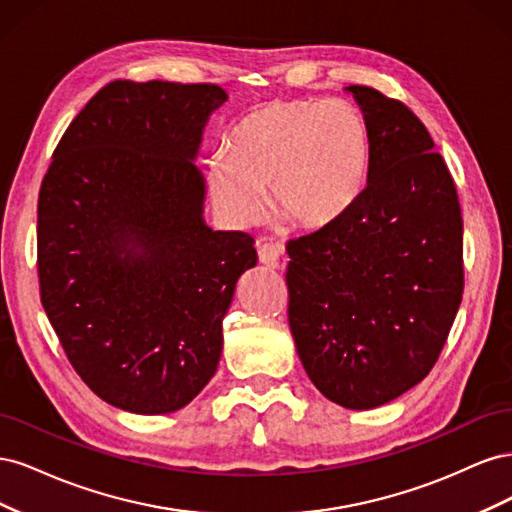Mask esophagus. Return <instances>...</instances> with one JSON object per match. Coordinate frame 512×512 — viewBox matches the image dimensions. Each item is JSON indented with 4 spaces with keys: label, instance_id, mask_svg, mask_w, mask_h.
Segmentation results:
<instances>
[{
    "label": "esophagus",
    "instance_id": "esophagus-1",
    "mask_svg": "<svg viewBox=\"0 0 512 512\" xmlns=\"http://www.w3.org/2000/svg\"><path fill=\"white\" fill-rule=\"evenodd\" d=\"M282 254H284V247L280 243H260L258 245V260L267 267L280 265Z\"/></svg>",
    "mask_w": 512,
    "mask_h": 512
}]
</instances>
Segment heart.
<instances>
[{
  "label": "heart",
  "mask_w": 512,
  "mask_h": 512,
  "mask_svg": "<svg viewBox=\"0 0 512 512\" xmlns=\"http://www.w3.org/2000/svg\"><path fill=\"white\" fill-rule=\"evenodd\" d=\"M374 166V138L359 106L344 100H273L243 115L228 153L207 164L213 205L237 226L275 213L294 228L322 230L359 203Z\"/></svg>",
  "instance_id": "heart-1"
}]
</instances>
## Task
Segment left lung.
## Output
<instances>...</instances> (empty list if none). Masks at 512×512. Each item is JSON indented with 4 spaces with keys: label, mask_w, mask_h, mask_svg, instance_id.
<instances>
[{
    "label": "left lung",
    "mask_w": 512,
    "mask_h": 512,
    "mask_svg": "<svg viewBox=\"0 0 512 512\" xmlns=\"http://www.w3.org/2000/svg\"><path fill=\"white\" fill-rule=\"evenodd\" d=\"M346 89L369 121L374 166L346 218L288 243V322L316 389L369 410L438 361L463 294V220L423 121L374 87Z\"/></svg>",
    "instance_id": "8db88e82"
}]
</instances>
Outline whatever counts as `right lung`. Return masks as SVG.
Here are the masks:
<instances>
[{"label": "right lung", "instance_id": "obj_1", "mask_svg": "<svg viewBox=\"0 0 512 512\" xmlns=\"http://www.w3.org/2000/svg\"><path fill=\"white\" fill-rule=\"evenodd\" d=\"M211 83L113 81L72 119L38 196L40 299L76 374L106 404L175 412L205 389L254 239L203 220L194 166Z\"/></svg>", "mask_w": 512, "mask_h": 512}]
</instances>
